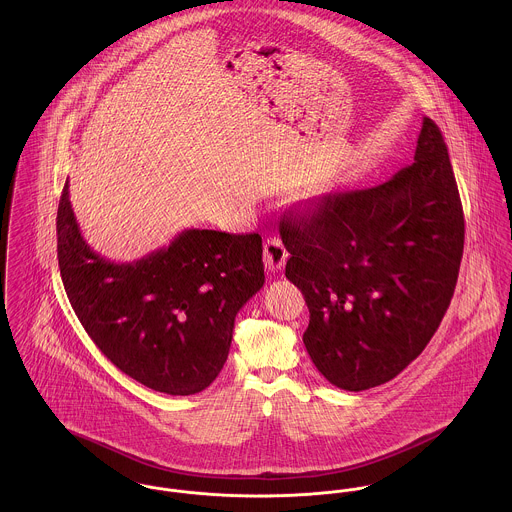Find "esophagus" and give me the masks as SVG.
<instances>
[{
    "label": "esophagus",
    "instance_id": "esophagus-1",
    "mask_svg": "<svg viewBox=\"0 0 512 512\" xmlns=\"http://www.w3.org/2000/svg\"><path fill=\"white\" fill-rule=\"evenodd\" d=\"M263 259L269 271H278L284 267L286 259H288V251L284 249L282 241L276 237H269L263 245Z\"/></svg>",
    "mask_w": 512,
    "mask_h": 512
}]
</instances>
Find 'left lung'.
<instances>
[{
	"label": "left lung",
	"mask_w": 512,
	"mask_h": 512,
	"mask_svg": "<svg viewBox=\"0 0 512 512\" xmlns=\"http://www.w3.org/2000/svg\"><path fill=\"white\" fill-rule=\"evenodd\" d=\"M415 161L386 183L323 197L282 220L286 278L304 294V345L333 386L390 382L438 329L464 253V210L440 128L423 118Z\"/></svg>",
	"instance_id": "left-lung-1"
}]
</instances>
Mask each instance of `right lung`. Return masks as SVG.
Here are the masks:
<instances>
[{"instance_id":"add662e5","label":"right lung","mask_w":512,"mask_h":512,"mask_svg":"<svg viewBox=\"0 0 512 512\" xmlns=\"http://www.w3.org/2000/svg\"><path fill=\"white\" fill-rule=\"evenodd\" d=\"M56 236L70 304L118 370L169 395L198 394L216 380L237 312L265 282L259 234L185 230L138 261L113 263L81 236L66 181Z\"/></svg>"}]
</instances>
